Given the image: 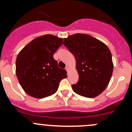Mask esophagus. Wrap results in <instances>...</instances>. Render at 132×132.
Segmentation results:
<instances>
[{"mask_svg": "<svg viewBox=\"0 0 132 132\" xmlns=\"http://www.w3.org/2000/svg\"><path fill=\"white\" fill-rule=\"evenodd\" d=\"M65 69H66V71H68H68H69V70H70V68H69L68 66H66V68H65Z\"/></svg>", "mask_w": 132, "mask_h": 132, "instance_id": "34e87169", "label": "esophagus"}]
</instances>
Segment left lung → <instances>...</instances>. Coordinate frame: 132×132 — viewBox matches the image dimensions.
I'll return each instance as SVG.
<instances>
[{"mask_svg":"<svg viewBox=\"0 0 132 132\" xmlns=\"http://www.w3.org/2000/svg\"><path fill=\"white\" fill-rule=\"evenodd\" d=\"M63 44L76 59L78 81L71 85L75 93L94 98L109 84L113 72L112 54L107 45L85 34H75L64 39Z\"/></svg>","mask_w":132,"mask_h":132,"instance_id":"8db88e82","label":"left lung"}]
</instances>
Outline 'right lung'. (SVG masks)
Instances as JSON below:
<instances>
[{
  "mask_svg": "<svg viewBox=\"0 0 132 132\" xmlns=\"http://www.w3.org/2000/svg\"><path fill=\"white\" fill-rule=\"evenodd\" d=\"M62 38L51 34L35 38L17 55L16 74L25 93L36 98L54 94L67 71L58 67L54 54L62 44Z\"/></svg>",
  "mask_w": 132,
  "mask_h": 132,
  "instance_id": "1",
  "label": "right lung"
}]
</instances>
